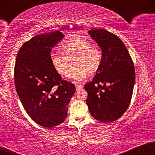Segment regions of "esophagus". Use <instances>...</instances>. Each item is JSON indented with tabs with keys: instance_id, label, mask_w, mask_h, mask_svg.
I'll return each mask as SVG.
<instances>
[{
	"instance_id": "esophagus-1",
	"label": "esophagus",
	"mask_w": 155,
	"mask_h": 155,
	"mask_svg": "<svg viewBox=\"0 0 155 155\" xmlns=\"http://www.w3.org/2000/svg\"><path fill=\"white\" fill-rule=\"evenodd\" d=\"M83 87H84V84H76V90H81V88H83Z\"/></svg>"
}]
</instances>
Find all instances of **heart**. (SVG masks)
<instances>
[{
	"mask_svg": "<svg viewBox=\"0 0 155 155\" xmlns=\"http://www.w3.org/2000/svg\"><path fill=\"white\" fill-rule=\"evenodd\" d=\"M63 51H53L50 54L51 64L56 72L66 76L73 61L74 66L68 73V78L74 81H81L89 74L97 71L103 60V51L98 46L92 45L86 38L74 37L64 42Z\"/></svg>",
	"mask_w": 155,
	"mask_h": 155,
	"instance_id": "obj_1",
	"label": "heart"
}]
</instances>
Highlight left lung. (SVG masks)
Listing matches in <instances>:
<instances>
[{
    "label": "left lung",
    "instance_id": "left-lung-1",
    "mask_svg": "<svg viewBox=\"0 0 155 155\" xmlns=\"http://www.w3.org/2000/svg\"><path fill=\"white\" fill-rule=\"evenodd\" d=\"M103 51V60L92 81L84 85L92 117L102 122L120 118L127 111L135 84L134 64L118 36L104 29L88 31Z\"/></svg>",
    "mask_w": 155,
    "mask_h": 155
}]
</instances>
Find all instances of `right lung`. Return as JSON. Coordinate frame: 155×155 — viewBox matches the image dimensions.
I'll use <instances>...</instances> for the list:
<instances>
[{
  "label": "right lung",
  "mask_w": 155,
  "mask_h": 155,
  "mask_svg": "<svg viewBox=\"0 0 155 155\" xmlns=\"http://www.w3.org/2000/svg\"><path fill=\"white\" fill-rule=\"evenodd\" d=\"M64 37L61 32L37 35L17 53L15 83L19 100L31 118L44 127L65 121L75 85L62 79L50 59L51 49Z\"/></svg>",
  "instance_id": "obj_1"
}]
</instances>
